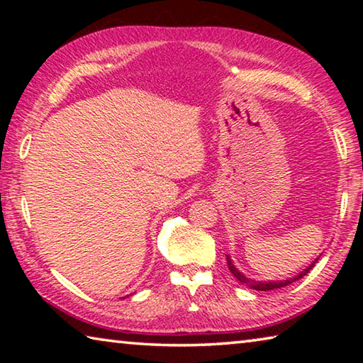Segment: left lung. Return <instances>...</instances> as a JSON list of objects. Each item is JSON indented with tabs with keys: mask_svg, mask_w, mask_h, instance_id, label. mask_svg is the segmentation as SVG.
Listing matches in <instances>:
<instances>
[{
	"mask_svg": "<svg viewBox=\"0 0 363 363\" xmlns=\"http://www.w3.org/2000/svg\"><path fill=\"white\" fill-rule=\"evenodd\" d=\"M318 259V257H317ZM317 259L312 262V264H309V266H307L306 269H303V272L301 274H298L296 277H293V279H288V280H284V281H257V280H251V279H247L245 277V275L240 272V270H238L235 266H233V262H232V259H230V256L227 255V266H229V270L230 272L233 274V277H235L238 281H242V284H245V285H248L250 288H253V290H257V291H269V290H275V288H281V286H286V285H290V284H293V281H296V280H299L301 277H304V275L309 272V270L315 266V262H317Z\"/></svg>",
	"mask_w": 363,
	"mask_h": 363,
	"instance_id": "1",
	"label": "left lung"
}]
</instances>
